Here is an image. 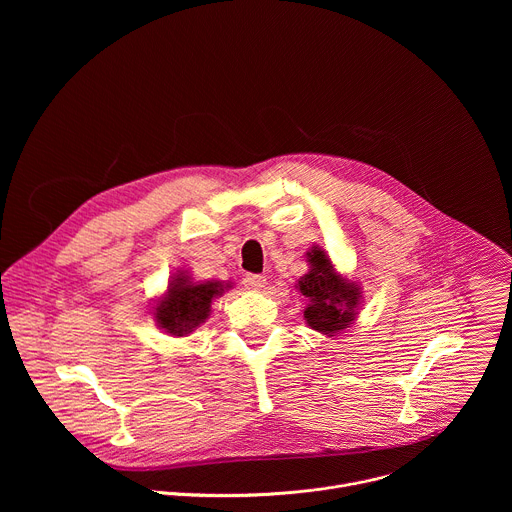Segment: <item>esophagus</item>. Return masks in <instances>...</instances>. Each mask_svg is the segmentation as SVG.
<instances>
[{"label":"esophagus","mask_w":512,"mask_h":512,"mask_svg":"<svg viewBox=\"0 0 512 512\" xmlns=\"http://www.w3.org/2000/svg\"><path fill=\"white\" fill-rule=\"evenodd\" d=\"M265 275H255V273H247L245 275V279H243V283L249 287V289H261V287H265Z\"/></svg>","instance_id":"1"}]
</instances>
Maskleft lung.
<instances>
[{
  "label": "left lung",
  "instance_id": "left-lung-1",
  "mask_svg": "<svg viewBox=\"0 0 512 512\" xmlns=\"http://www.w3.org/2000/svg\"><path fill=\"white\" fill-rule=\"evenodd\" d=\"M310 271L300 277V294L310 300L304 310L306 324L322 334L334 336L348 328L356 318L360 304V287L348 283L332 267L328 253L320 247H312L308 253Z\"/></svg>",
  "mask_w": 512,
  "mask_h": 512
}]
</instances>
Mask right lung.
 Listing matches in <instances>:
<instances>
[{
	"instance_id": "obj_1",
	"label": "right lung",
	"mask_w": 512,
	"mask_h": 512,
	"mask_svg": "<svg viewBox=\"0 0 512 512\" xmlns=\"http://www.w3.org/2000/svg\"><path fill=\"white\" fill-rule=\"evenodd\" d=\"M223 291L225 287L218 281L190 283L184 273H178L168 285L166 296L156 306L154 318L168 334L186 336L206 322L212 300Z\"/></svg>"
}]
</instances>
